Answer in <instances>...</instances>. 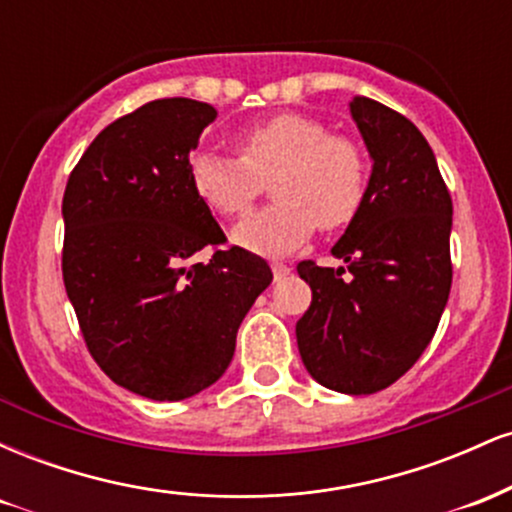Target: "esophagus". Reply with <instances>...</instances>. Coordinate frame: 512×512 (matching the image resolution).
<instances>
[{
    "instance_id": "obj_1",
    "label": "esophagus",
    "mask_w": 512,
    "mask_h": 512,
    "mask_svg": "<svg viewBox=\"0 0 512 512\" xmlns=\"http://www.w3.org/2000/svg\"><path fill=\"white\" fill-rule=\"evenodd\" d=\"M272 272H274V279H284L286 274H291V267L284 262H272Z\"/></svg>"
}]
</instances>
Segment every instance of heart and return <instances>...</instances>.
<instances>
[{
  "mask_svg": "<svg viewBox=\"0 0 512 512\" xmlns=\"http://www.w3.org/2000/svg\"><path fill=\"white\" fill-rule=\"evenodd\" d=\"M240 158L197 151L190 156L195 195L221 216L245 214L272 178L276 204L248 216L231 238L257 255H284L320 226L342 228L366 195L368 166L356 142L327 134L308 115L279 113L238 132Z\"/></svg>",
  "mask_w": 512,
  "mask_h": 512,
  "instance_id": "1",
  "label": "heart"
}]
</instances>
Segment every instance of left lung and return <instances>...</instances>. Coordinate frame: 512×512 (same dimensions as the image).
I'll return each instance as SVG.
<instances>
[{
    "label": "left lung",
    "mask_w": 512,
    "mask_h": 512,
    "mask_svg": "<svg viewBox=\"0 0 512 512\" xmlns=\"http://www.w3.org/2000/svg\"><path fill=\"white\" fill-rule=\"evenodd\" d=\"M349 113L373 168L332 248L346 267L298 264L313 301L296 339L317 383L373 395L402 378L436 334L452 284V199L414 122L366 96H354Z\"/></svg>",
    "instance_id": "obj_1"
}]
</instances>
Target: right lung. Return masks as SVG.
Segmentation results:
<instances>
[{
    "mask_svg": "<svg viewBox=\"0 0 512 512\" xmlns=\"http://www.w3.org/2000/svg\"><path fill=\"white\" fill-rule=\"evenodd\" d=\"M216 120L209 103L161 98L93 139L62 199L64 289L88 351L113 383L156 402L207 390L272 269L226 240L192 190L190 151Z\"/></svg>",
    "mask_w": 512,
    "mask_h": 512,
    "instance_id": "right-lung-1",
    "label": "right lung"
}]
</instances>
